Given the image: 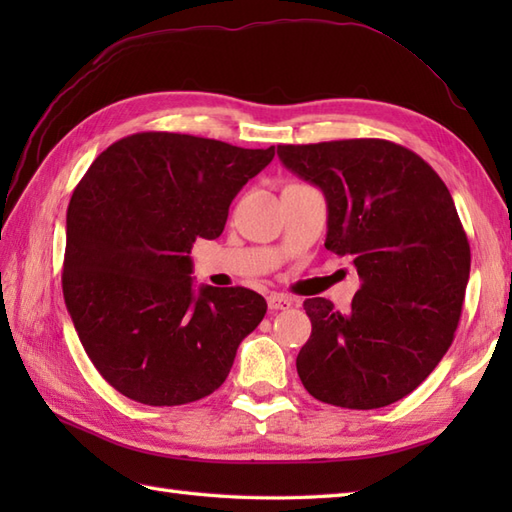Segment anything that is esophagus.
Here are the masks:
<instances>
[{
  "label": "esophagus",
  "mask_w": 512,
  "mask_h": 512,
  "mask_svg": "<svg viewBox=\"0 0 512 512\" xmlns=\"http://www.w3.org/2000/svg\"><path fill=\"white\" fill-rule=\"evenodd\" d=\"M292 306V301L286 297V295H270L268 297V308L273 310V312H277V310H286V308H290Z\"/></svg>",
  "instance_id": "1"
}]
</instances>
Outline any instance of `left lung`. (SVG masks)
I'll use <instances>...</instances> for the list:
<instances>
[{"mask_svg":"<svg viewBox=\"0 0 512 512\" xmlns=\"http://www.w3.org/2000/svg\"><path fill=\"white\" fill-rule=\"evenodd\" d=\"M286 169L328 202L325 248L352 257L350 312L303 301L312 334L297 356L321 402L378 409L411 394L453 343L471 246L447 184L411 149L380 138L279 145Z\"/></svg>","mask_w":512,"mask_h":512,"instance_id":"left-lung-1","label":"left lung"}]
</instances>
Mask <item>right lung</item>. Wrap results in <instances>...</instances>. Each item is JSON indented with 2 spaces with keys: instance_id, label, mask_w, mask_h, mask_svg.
I'll return each mask as SVG.
<instances>
[{
  "instance_id": "1",
  "label": "right lung",
  "mask_w": 512,
  "mask_h": 512,
  "mask_svg": "<svg viewBox=\"0 0 512 512\" xmlns=\"http://www.w3.org/2000/svg\"><path fill=\"white\" fill-rule=\"evenodd\" d=\"M273 158L275 147L140 132L76 184L63 299L85 354L123 396L176 407L213 394L262 323L268 306L253 290L195 295L189 253L198 237L222 235L233 198Z\"/></svg>"
}]
</instances>
